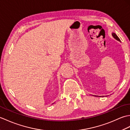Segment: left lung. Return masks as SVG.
I'll use <instances>...</instances> for the list:
<instances>
[{"label": "left lung", "instance_id": "left-lung-1", "mask_svg": "<svg viewBox=\"0 0 130 130\" xmlns=\"http://www.w3.org/2000/svg\"><path fill=\"white\" fill-rule=\"evenodd\" d=\"M112 36L113 37L115 38V39L116 40H117V41H120V38H118V37L116 35V34H115V33H112ZM95 96H96V95H95Z\"/></svg>", "mask_w": 130, "mask_h": 130}]
</instances>
